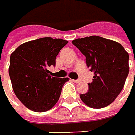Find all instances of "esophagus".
<instances>
[{
  "instance_id": "34e87169",
  "label": "esophagus",
  "mask_w": 135,
  "mask_h": 135,
  "mask_svg": "<svg viewBox=\"0 0 135 135\" xmlns=\"http://www.w3.org/2000/svg\"><path fill=\"white\" fill-rule=\"evenodd\" d=\"M73 82L75 83H78L80 82V79H73Z\"/></svg>"
}]
</instances>
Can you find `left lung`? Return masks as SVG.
<instances>
[{"label": "left lung", "mask_w": 135, "mask_h": 135, "mask_svg": "<svg viewBox=\"0 0 135 135\" xmlns=\"http://www.w3.org/2000/svg\"><path fill=\"white\" fill-rule=\"evenodd\" d=\"M86 56L94 73L89 90L79 95L87 106L99 109L110 105L122 91L129 73V54L116 41L91 36L71 41Z\"/></svg>", "instance_id": "1"}]
</instances>
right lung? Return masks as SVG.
<instances>
[{"mask_svg": "<svg viewBox=\"0 0 135 135\" xmlns=\"http://www.w3.org/2000/svg\"><path fill=\"white\" fill-rule=\"evenodd\" d=\"M68 40L44 37L21 44L10 56L8 74L13 91L29 110L44 112L58 102L68 78L52 76L48 68Z\"/></svg>", "mask_w": 135, "mask_h": 135, "instance_id": "1", "label": "right lung"}]
</instances>
